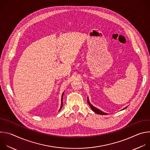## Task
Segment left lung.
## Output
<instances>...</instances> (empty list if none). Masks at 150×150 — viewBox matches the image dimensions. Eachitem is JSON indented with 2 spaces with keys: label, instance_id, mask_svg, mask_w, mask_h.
<instances>
[{
  "label": "left lung",
  "instance_id": "8db88e82",
  "mask_svg": "<svg viewBox=\"0 0 150 150\" xmlns=\"http://www.w3.org/2000/svg\"><path fill=\"white\" fill-rule=\"evenodd\" d=\"M87 102H88V104H89V105L90 106V108H91V109L96 113H97V114H98V115H106V113H104L103 112H102L101 110H99V109H97L96 108H95L94 106H93L91 103H90V101H89V99H88V98H87ZM126 108H125V109H126Z\"/></svg>",
  "mask_w": 150,
  "mask_h": 150
}]
</instances>
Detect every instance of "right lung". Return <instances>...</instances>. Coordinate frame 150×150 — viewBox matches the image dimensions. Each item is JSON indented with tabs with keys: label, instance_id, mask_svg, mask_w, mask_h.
<instances>
[{
	"label": "right lung",
	"instance_id": "obj_1",
	"mask_svg": "<svg viewBox=\"0 0 150 150\" xmlns=\"http://www.w3.org/2000/svg\"><path fill=\"white\" fill-rule=\"evenodd\" d=\"M63 94H64V93H63L62 96V100H61V107H60V110L61 109V108H62V106H63Z\"/></svg>",
	"mask_w": 150,
	"mask_h": 150
}]
</instances>
